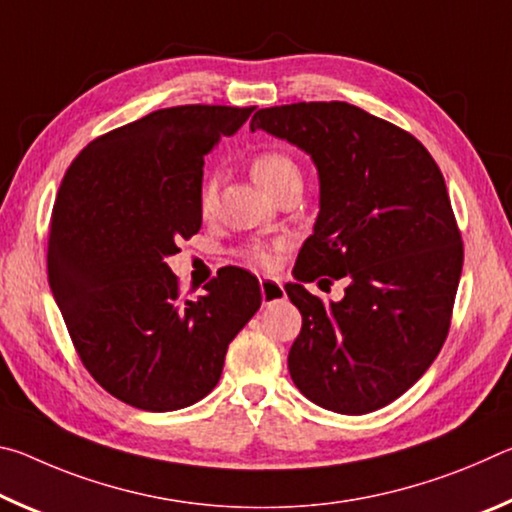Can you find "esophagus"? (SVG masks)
I'll return each mask as SVG.
<instances>
[{
  "mask_svg": "<svg viewBox=\"0 0 512 512\" xmlns=\"http://www.w3.org/2000/svg\"><path fill=\"white\" fill-rule=\"evenodd\" d=\"M259 289H262L264 305H271V302H277V300L284 298L282 282L275 280V277H264V280H259Z\"/></svg>",
  "mask_w": 512,
  "mask_h": 512,
  "instance_id": "34e87169",
  "label": "esophagus"
}]
</instances>
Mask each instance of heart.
<instances>
[{
	"label": "heart",
	"mask_w": 512,
	"mask_h": 512,
	"mask_svg": "<svg viewBox=\"0 0 512 512\" xmlns=\"http://www.w3.org/2000/svg\"><path fill=\"white\" fill-rule=\"evenodd\" d=\"M250 173H253V180L264 189L266 194H273L275 189H280L284 183H289V180H300V169L296 160H293L289 153L277 151V149L257 153L253 162H250ZM214 203H216V185L214 180H207L201 189V210L207 214L214 207ZM246 257L250 262L262 264V266L273 264L271 250L264 246H250L246 250Z\"/></svg>",
	"instance_id": "heart-1"
}]
</instances>
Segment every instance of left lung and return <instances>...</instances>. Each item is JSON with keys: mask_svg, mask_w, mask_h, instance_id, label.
<instances>
[{"mask_svg": "<svg viewBox=\"0 0 512 512\" xmlns=\"http://www.w3.org/2000/svg\"><path fill=\"white\" fill-rule=\"evenodd\" d=\"M250 131L298 146L318 171L314 235L284 287L302 314L293 384L327 411H377L447 339L463 244L443 173L413 135L343 101L257 110ZM320 274L349 280L339 303L304 289Z\"/></svg>", "mask_w": 512, "mask_h": 512, "instance_id": "1", "label": "left lung"}]
</instances>
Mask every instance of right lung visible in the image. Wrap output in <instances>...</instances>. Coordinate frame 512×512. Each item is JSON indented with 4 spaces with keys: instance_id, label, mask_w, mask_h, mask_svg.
Masks as SVG:
<instances>
[{
    "instance_id": "1",
    "label": "right lung",
    "mask_w": 512,
    "mask_h": 512,
    "mask_svg": "<svg viewBox=\"0 0 512 512\" xmlns=\"http://www.w3.org/2000/svg\"><path fill=\"white\" fill-rule=\"evenodd\" d=\"M253 108L178 106L101 135L76 155L49 225V287L83 366L117 400L176 411L219 384L230 341L262 305L230 266L178 298L167 257L201 230L205 153Z\"/></svg>"
}]
</instances>
